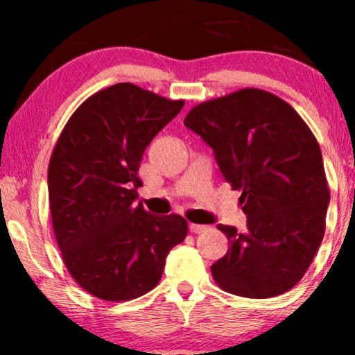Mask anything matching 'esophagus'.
Segmentation results:
<instances>
[{
	"mask_svg": "<svg viewBox=\"0 0 355 355\" xmlns=\"http://www.w3.org/2000/svg\"><path fill=\"white\" fill-rule=\"evenodd\" d=\"M207 229H209L207 225H200V223H190L191 234H202V232H205Z\"/></svg>",
	"mask_w": 355,
	"mask_h": 355,
	"instance_id": "obj_1",
	"label": "esophagus"
}]
</instances>
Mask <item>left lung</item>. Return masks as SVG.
Wrapping results in <instances>:
<instances>
[{"mask_svg":"<svg viewBox=\"0 0 355 355\" xmlns=\"http://www.w3.org/2000/svg\"><path fill=\"white\" fill-rule=\"evenodd\" d=\"M215 152L247 215V232L218 223L229 252L211 275L230 294L268 299L291 291L325 234L331 191L320 146L287 101L242 88L198 103L183 120Z\"/></svg>","mask_w":355,"mask_h":355,"instance_id":"obj_1","label":"left lung"}]
</instances>
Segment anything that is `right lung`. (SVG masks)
I'll return each mask as SVG.
<instances>
[{"mask_svg": "<svg viewBox=\"0 0 355 355\" xmlns=\"http://www.w3.org/2000/svg\"><path fill=\"white\" fill-rule=\"evenodd\" d=\"M183 103L116 83L75 110L53 148L48 198L61 259L75 282L101 300L125 302L152 291L168 252L187 237L180 215H152L135 202L145 148Z\"/></svg>", "mask_w": 355, "mask_h": 355, "instance_id": "right-lung-1", "label": "right lung"}]
</instances>
